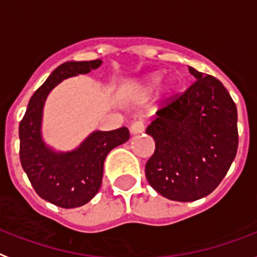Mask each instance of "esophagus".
I'll return each mask as SVG.
<instances>
[{
  "instance_id": "34e87169",
  "label": "esophagus",
  "mask_w": 257,
  "mask_h": 257,
  "mask_svg": "<svg viewBox=\"0 0 257 257\" xmlns=\"http://www.w3.org/2000/svg\"><path fill=\"white\" fill-rule=\"evenodd\" d=\"M143 131H145V123H143L142 120H137V122H134L133 124H131L130 133L133 135L141 134V133H143Z\"/></svg>"
}]
</instances>
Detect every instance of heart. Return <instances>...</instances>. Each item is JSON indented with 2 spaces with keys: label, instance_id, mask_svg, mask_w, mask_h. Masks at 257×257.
<instances>
[{
  "label": "heart",
  "instance_id": "b5f03b06",
  "mask_svg": "<svg viewBox=\"0 0 257 257\" xmlns=\"http://www.w3.org/2000/svg\"><path fill=\"white\" fill-rule=\"evenodd\" d=\"M161 81V75L157 73V75H151V76L146 77L145 80H141L139 83L134 84L130 88V97L134 101H143L149 99V97L154 93V91L157 89L158 84ZM174 88V81L170 80L166 85V91H172Z\"/></svg>",
  "mask_w": 257,
  "mask_h": 257
}]
</instances>
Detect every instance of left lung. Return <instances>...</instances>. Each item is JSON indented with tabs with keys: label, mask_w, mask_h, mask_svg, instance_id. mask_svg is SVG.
Segmentation results:
<instances>
[{
	"label": "left lung",
	"mask_w": 257,
	"mask_h": 257,
	"mask_svg": "<svg viewBox=\"0 0 257 257\" xmlns=\"http://www.w3.org/2000/svg\"><path fill=\"white\" fill-rule=\"evenodd\" d=\"M197 80L157 111L146 134L156 151L145 173L151 188L173 201L208 196L237 153V108L220 80L189 67Z\"/></svg>",
	"instance_id": "left-lung-1"
}]
</instances>
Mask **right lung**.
<instances>
[{
    "instance_id": "obj_1",
    "label": "right lung",
    "mask_w": 257,
    "mask_h": 257,
    "mask_svg": "<svg viewBox=\"0 0 257 257\" xmlns=\"http://www.w3.org/2000/svg\"><path fill=\"white\" fill-rule=\"evenodd\" d=\"M101 60L67 61L53 71L29 100L20 122V161L32 186L41 198L60 208H77L95 197L101 185L103 165L114 147L127 142L126 127L93 131L75 150L55 151L41 134L47 96L60 81L99 68Z\"/></svg>"
}]
</instances>
